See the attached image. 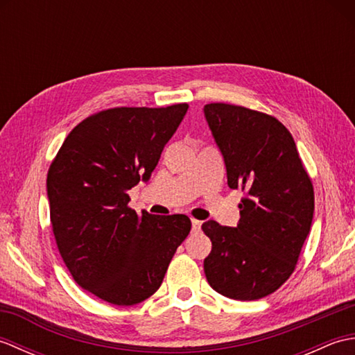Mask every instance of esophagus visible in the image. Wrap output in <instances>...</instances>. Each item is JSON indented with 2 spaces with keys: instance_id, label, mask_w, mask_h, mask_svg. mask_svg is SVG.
<instances>
[{
  "instance_id": "esophagus-1",
  "label": "esophagus",
  "mask_w": 355,
  "mask_h": 355,
  "mask_svg": "<svg viewBox=\"0 0 355 355\" xmlns=\"http://www.w3.org/2000/svg\"><path fill=\"white\" fill-rule=\"evenodd\" d=\"M200 229H201V221L193 220L192 218V232H200Z\"/></svg>"
}]
</instances>
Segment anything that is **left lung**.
Listing matches in <instances>:
<instances>
[{
    "instance_id": "8db88e82",
    "label": "left lung",
    "mask_w": 355,
    "mask_h": 355,
    "mask_svg": "<svg viewBox=\"0 0 355 355\" xmlns=\"http://www.w3.org/2000/svg\"><path fill=\"white\" fill-rule=\"evenodd\" d=\"M205 116L224 157L230 189H241L236 227L206 221L209 285L225 297L256 300L288 279L310 233L314 189L290 131L273 116L207 103Z\"/></svg>"
}]
</instances>
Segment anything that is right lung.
I'll use <instances>...</instances> for the list:
<instances>
[{"label":"right lung","mask_w":355,"mask_h":355,"mask_svg":"<svg viewBox=\"0 0 355 355\" xmlns=\"http://www.w3.org/2000/svg\"><path fill=\"white\" fill-rule=\"evenodd\" d=\"M189 105L117 107L67 135L47 173L50 221L67 268L112 305L140 304L160 288L191 232L186 215H139L128 191L146 182Z\"/></svg>","instance_id":"add662e5"}]
</instances>
